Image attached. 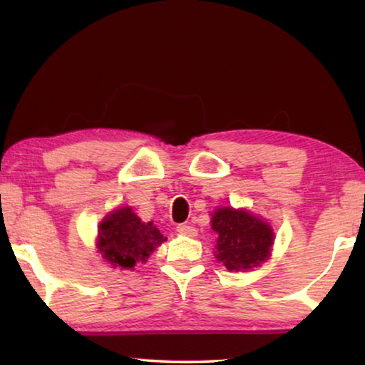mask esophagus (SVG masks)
<instances>
[{
	"label": "esophagus",
	"mask_w": 365,
	"mask_h": 365,
	"mask_svg": "<svg viewBox=\"0 0 365 365\" xmlns=\"http://www.w3.org/2000/svg\"><path fill=\"white\" fill-rule=\"evenodd\" d=\"M177 232L185 235V237H196V233H197L196 228L193 225H190V224L177 225Z\"/></svg>",
	"instance_id": "obj_1"
}]
</instances>
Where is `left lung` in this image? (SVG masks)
<instances>
[{"mask_svg": "<svg viewBox=\"0 0 365 365\" xmlns=\"http://www.w3.org/2000/svg\"><path fill=\"white\" fill-rule=\"evenodd\" d=\"M211 224L219 235L215 257L228 270H250L269 257L274 233L267 222L243 209L220 207L212 214Z\"/></svg>", "mask_w": 365, "mask_h": 365, "instance_id": "1", "label": "left lung"}]
</instances>
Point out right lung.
<instances>
[{
	"label": "right lung",
	"instance_id": "right-lung-1",
	"mask_svg": "<svg viewBox=\"0 0 365 365\" xmlns=\"http://www.w3.org/2000/svg\"><path fill=\"white\" fill-rule=\"evenodd\" d=\"M164 240L153 222L145 224L132 212V207H120L103 220L98 250L110 264L133 269L137 262L146 261Z\"/></svg>",
	"mask_w": 365,
	"mask_h": 365
}]
</instances>
